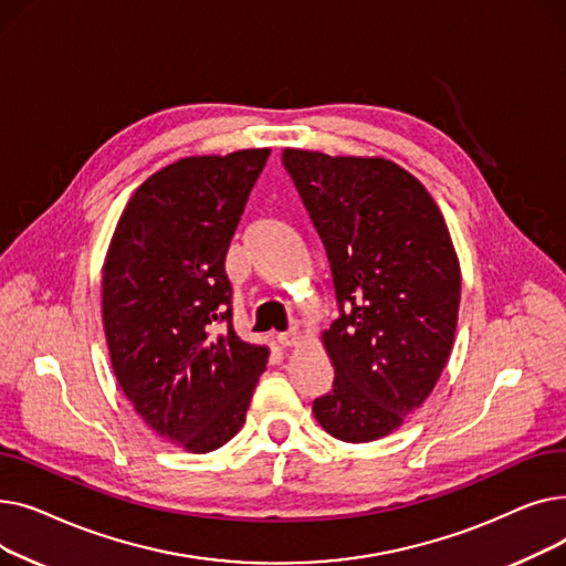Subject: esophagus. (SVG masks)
Returning <instances> with one entry per match:
<instances>
[{
    "mask_svg": "<svg viewBox=\"0 0 566 566\" xmlns=\"http://www.w3.org/2000/svg\"><path fill=\"white\" fill-rule=\"evenodd\" d=\"M277 342H280V346H284V348H291V346H298V344H301V333H298V331H289V333H280V335H277Z\"/></svg>",
    "mask_w": 566,
    "mask_h": 566,
    "instance_id": "34e87169",
    "label": "esophagus"
}]
</instances>
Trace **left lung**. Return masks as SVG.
<instances>
[{"instance_id":"1","label":"left lung","mask_w":566,"mask_h":566,"mask_svg":"<svg viewBox=\"0 0 566 566\" xmlns=\"http://www.w3.org/2000/svg\"><path fill=\"white\" fill-rule=\"evenodd\" d=\"M282 163L328 254L339 305L321 335L335 382L312 410L344 442L378 440L427 401L450 358L461 268L448 224L392 160L284 148Z\"/></svg>"}]
</instances>
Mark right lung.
I'll return each instance as SVG.
<instances>
[{
    "label": "right lung",
    "mask_w": 566,
    "mask_h": 566,
    "mask_svg": "<svg viewBox=\"0 0 566 566\" xmlns=\"http://www.w3.org/2000/svg\"><path fill=\"white\" fill-rule=\"evenodd\" d=\"M268 156H192L148 176L105 256L114 376L139 418L192 454L238 433L265 371L268 348L233 333L224 256Z\"/></svg>",
    "instance_id": "right-lung-1"
}]
</instances>
